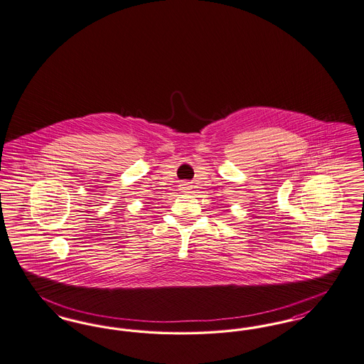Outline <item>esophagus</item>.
I'll list each match as a JSON object with an SVG mask.
<instances>
[{
	"label": "esophagus",
	"instance_id": "34e87169",
	"mask_svg": "<svg viewBox=\"0 0 364 364\" xmlns=\"http://www.w3.org/2000/svg\"><path fill=\"white\" fill-rule=\"evenodd\" d=\"M180 191L184 192V193H188L189 191H191V186H189L188 183H183V184H180Z\"/></svg>",
	"mask_w": 364,
	"mask_h": 364
}]
</instances>
